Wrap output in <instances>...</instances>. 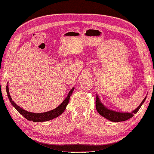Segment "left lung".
Returning a JSON list of instances; mask_svg holds the SVG:
<instances>
[{
  "label": "left lung",
  "mask_w": 154,
  "mask_h": 154,
  "mask_svg": "<svg viewBox=\"0 0 154 154\" xmlns=\"http://www.w3.org/2000/svg\"><path fill=\"white\" fill-rule=\"evenodd\" d=\"M147 96L145 97V99L143 100L140 104L139 105L137 108H136L134 110L131 112H116L112 109H108L106 106H104L103 103H102L98 95L97 94L96 98V109L97 112H99L100 115L102 116L104 118H106L108 120L112 121V122H121L127 121L128 119L131 118L134 116V114L137 113V112L142 106L144 102H145Z\"/></svg>",
  "instance_id": "obj_1"
}]
</instances>
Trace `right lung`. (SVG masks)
<instances>
[{"instance_id": "add662e5", "label": "right lung", "mask_w": 154, "mask_h": 154, "mask_svg": "<svg viewBox=\"0 0 154 154\" xmlns=\"http://www.w3.org/2000/svg\"><path fill=\"white\" fill-rule=\"evenodd\" d=\"M74 90L75 87H73L70 90L69 92H68L67 97H66L64 101L56 108L48 112H42V113H33V112L26 111L25 109L21 108L20 106H18V105L12 100L10 94H9L8 84H7V86H6L7 96H8V98L9 99V101H10L12 106H13L14 108H16V109H17V111H18L20 114H22L24 118H26L29 121H32L33 122H44L50 121L56 118V117L59 116L60 114H62L63 112H64L66 108L68 102H69L70 97L72 95V93Z\"/></svg>"}]
</instances>
